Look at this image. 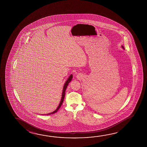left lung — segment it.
Listing matches in <instances>:
<instances>
[{
	"label": "left lung",
	"instance_id": "1",
	"mask_svg": "<svg viewBox=\"0 0 147 147\" xmlns=\"http://www.w3.org/2000/svg\"><path fill=\"white\" fill-rule=\"evenodd\" d=\"M121 47H122V48H123V49H124V47H123V46H121Z\"/></svg>",
	"mask_w": 147,
	"mask_h": 147
}]
</instances>
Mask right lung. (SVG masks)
Returning a JSON list of instances; mask_svg holds the SVG:
<instances>
[{
    "label": "right lung",
    "mask_w": 147,
    "mask_h": 147,
    "mask_svg": "<svg viewBox=\"0 0 147 147\" xmlns=\"http://www.w3.org/2000/svg\"><path fill=\"white\" fill-rule=\"evenodd\" d=\"M72 78L73 75H70V76H69V77H68L67 80H66V82H65V84H64V86H63V92H62V95H61L62 96H61V100H60V103L59 104L58 107L57 108V109H56L55 111H53V112H51V113H48V114H47V115H50V114H52L56 113V112H57V111H58V110L59 109L60 107L61 106V105L63 104V99H64V98H65V90H66V89H67V85L69 84V82H70L72 80ZM43 115H44V114H43Z\"/></svg>",
    "instance_id": "right-lung-1"
}]
</instances>
